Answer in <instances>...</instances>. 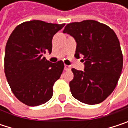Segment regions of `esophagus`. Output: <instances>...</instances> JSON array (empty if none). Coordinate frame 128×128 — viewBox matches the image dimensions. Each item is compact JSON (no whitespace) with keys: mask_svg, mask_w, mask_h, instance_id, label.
I'll list each match as a JSON object with an SVG mask.
<instances>
[{"mask_svg":"<svg viewBox=\"0 0 128 128\" xmlns=\"http://www.w3.org/2000/svg\"><path fill=\"white\" fill-rule=\"evenodd\" d=\"M64 70H71V67L68 65H64Z\"/></svg>","mask_w":128,"mask_h":128,"instance_id":"1","label":"esophagus"}]
</instances>
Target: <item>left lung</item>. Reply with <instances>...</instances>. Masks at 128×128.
Listing matches in <instances>:
<instances>
[{
  "label": "left lung",
  "instance_id": "1",
  "mask_svg": "<svg viewBox=\"0 0 128 128\" xmlns=\"http://www.w3.org/2000/svg\"><path fill=\"white\" fill-rule=\"evenodd\" d=\"M63 32L75 38V57L82 56L84 62V71L72 69V96L90 105L102 102L114 90L122 70L123 56L114 31L104 24L86 20L66 24Z\"/></svg>",
  "mask_w": 128,
  "mask_h": 128
}]
</instances>
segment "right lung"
<instances>
[{
  "mask_svg": "<svg viewBox=\"0 0 128 128\" xmlns=\"http://www.w3.org/2000/svg\"><path fill=\"white\" fill-rule=\"evenodd\" d=\"M65 24L33 20L15 27L5 49L4 72L15 97L22 103L36 107L52 96V87L60 78L62 61L51 63L43 55L52 52V40Z\"/></svg>",
  "mask_w": 128,
  "mask_h": 128,
  "instance_id": "obj_1",
  "label": "right lung"
}]
</instances>
